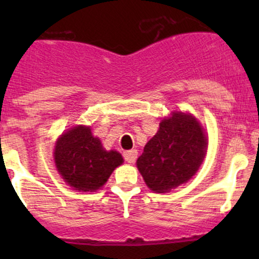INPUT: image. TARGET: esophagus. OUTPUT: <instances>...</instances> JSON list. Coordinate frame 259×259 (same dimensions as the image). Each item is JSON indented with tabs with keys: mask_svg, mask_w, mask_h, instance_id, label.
Here are the masks:
<instances>
[{
	"mask_svg": "<svg viewBox=\"0 0 259 259\" xmlns=\"http://www.w3.org/2000/svg\"><path fill=\"white\" fill-rule=\"evenodd\" d=\"M136 158H138V151L136 150H129L124 152V159H125L127 163H134Z\"/></svg>",
	"mask_w": 259,
	"mask_h": 259,
	"instance_id": "1",
	"label": "esophagus"
}]
</instances>
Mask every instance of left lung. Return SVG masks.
Instances as JSON below:
<instances>
[{"instance_id":"8db88e82","label":"left lung","mask_w":259,"mask_h":259,"mask_svg":"<svg viewBox=\"0 0 259 259\" xmlns=\"http://www.w3.org/2000/svg\"><path fill=\"white\" fill-rule=\"evenodd\" d=\"M207 139L192 115L174 112L144 148L136 165L147 186L167 192L196 174L206 154Z\"/></svg>"}]
</instances>
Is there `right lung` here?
Returning <instances> with one entry per match:
<instances>
[{"instance_id":"add662e5","label":"right lung","mask_w":259,"mask_h":259,"mask_svg":"<svg viewBox=\"0 0 259 259\" xmlns=\"http://www.w3.org/2000/svg\"><path fill=\"white\" fill-rule=\"evenodd\" d=\"M55 162L68 185L79 191H96L123 163V157L117 151L103 150L90 127L78 125L58 139Z\"/></svg>"}]
</instances>
